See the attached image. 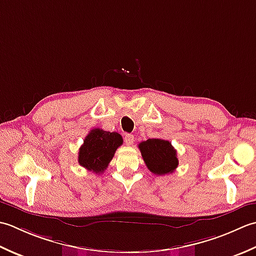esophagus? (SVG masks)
<instances>
[{"label": "esophagus", "mask_w": 256, "mask_h": 256, "mask_svg": "<svg viewBox=\"0 0 256 256\" xmlns=\"http://www.w3.org/2000/svg\"><path fill=\"white\" fill-rule=\"evenodd\" d=\"M134 134H124V142H126L128 146L132 144H134Z\"/></svg>", "instance_id": "esophagus-1"}]
</instances>
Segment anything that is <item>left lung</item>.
<instances>
[{"mask_svg":"<svg viewBox=\"0 0 256 256\" xmlns=\"http://www.w3.org/2000/svg\"><path fill=\"white\" fill-rule=\"evenodd\" d=\"M138 147L146 166L154 174H172L179 164L176 150L168 140L148 139Z\"/></svg>","mask_w":256,"mask_h":256,"instance_id":"1","label":"left lung"}]
</instances>
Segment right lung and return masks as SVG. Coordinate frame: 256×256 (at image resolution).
Here are the masks:
<instances>
[{"mask_svg":"<svg viewBox=\"0 0 256 256\" xmlns=\"http://www.w3.org/2000/svg\"><path fill=\"white\" fill-rule=\"evenodd\" d=\"M122 144V137L118 132H109L99 128L92 129L80 148L78 164L95 174H102Z\"/></svg>","mask_w":256,"mask_h":256,"instance_id":"1","label":"right lung"}]
</instances>
